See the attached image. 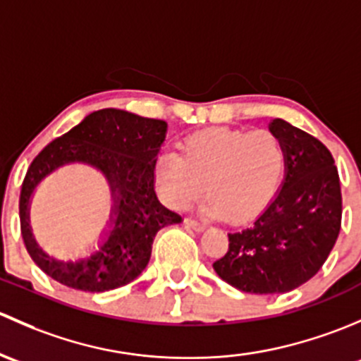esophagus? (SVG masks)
I'll list each match as a JSON object with an SVG mask.
<instances>
[{
	"label": "esophagus",
	"instance_id": "obj_1",
	"mask_svg": "<svg viewBox=\"0 0 361 361\" xmlns=\"http://www.w3.org/2000/svg\"><path fill=\"white\" fill-rule=\"evenodd\" d=\"M185 226H188L189 229H192V231H198V233H202V231H205L207 229V226L203 224V222H198V221H195V219H185Z\"/></svg>",
	"mask_w": 361,
	"mask_h": 361
}]
</instances>
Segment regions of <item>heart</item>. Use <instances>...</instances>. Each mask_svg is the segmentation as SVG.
<instances>
[{
	"mask_svg": "<svg viewBox=\"0 0 361 361\" xmlns=\"http://www.w3.org/2000/svg\"><path fill=\"white\" fill-rule=\"evenodd\" d=\"M285 163L283 142L269 130L208 128L185 137L179 156L163 154L154 179L172 210H188L207 189L208 214L241 224L273 200Z\"/></svg>",
	"mask_w": 361,
	"mask_h": 361,
	"instance_id": "b5f03b06",
	"label": "heart"
}]
</instances>
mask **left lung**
Returning <instances> with one entry per match:
<instances>
[{
  "label": "left lung",
  "instance_id": "obj_1",
  "mask_svg": "<svg viewBox=\"0 0 361 361\" xmlns=\"http://www.w3.org/2000/svg\"><path fill=\"white\" fill-rule=\"evenodd\" d=\"M285 146L281 189L250 228L229 233V248L214 262L226 283L248 293H285L318 273L341 231L343 196L334 158L317 137L273 120Z\"/></svg>",
  "mask_w": 361,
  "mask_h": 361
}]
</instances>
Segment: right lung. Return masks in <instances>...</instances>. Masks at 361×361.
<instances>
[{
  "label": "right lung",
  "instance_id": "1",
  "mask_svg": "<svg viewBox=\"0 0 361 361\" xmlns=\"http://www.w3.org/2000/svg\"><path fill=\"white\" fill-rule=\"evenodd\" d=\"M166 137V121L121 109H100L51 140L32 159L20 191V229L32 261L66 287L106 292L135 280L151 259L156 233L182 217L159 203L154 166ZM97 168L111 188V229L99 248L80 262H59L35 243L28 226L30 196L44 176L64 164Z\"/></svg>",
  "mask_w": 361,
  "mask_h": 361
}]
</instances>
